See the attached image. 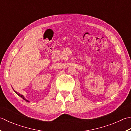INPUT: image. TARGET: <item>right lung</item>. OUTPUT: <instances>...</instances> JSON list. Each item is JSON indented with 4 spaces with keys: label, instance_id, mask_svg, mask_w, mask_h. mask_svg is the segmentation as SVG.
Returning a JSON list of instances; mask_svg holds the SVG:
<instances>
[{
    "label": "right lung",
    "instance_id": "add662e5",
    "mask_svg": "<svg viewBox=\"0 0 131 131\" xmlns=\"http://www.w3.org/2000/svg\"><path fill=\"white\" fill-rule=\"evenodd\" d=\"M14 92H15L16 93V94H17V95H18V96H20V97H21V98H22L23 100H24L25 101H26V102H29V101L28 100H26V99H25V97H24V96H23V95H21V94H20V93H17V92H16V91H15V90H14Z\"/></svg>",
    "mask_w": 131,
    "mask_h": 131
}]
</instances>
